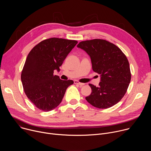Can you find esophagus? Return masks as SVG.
<instances>
[{
    "label": "esophagus",
    "mask_w": 151,
    "mask_h": 151,
    "mask_svg": "<svg viewBox=\"0 0 151 151\" xmlns=\"http://www.w3.org/2000/svg\"><path fill=\"white\" fill-rule=\"evenodd\" d=\"M74 83H75V84H78V85H79L80 86H83V85H85V83H81V82H78V81H74Z\"/></svg>",
    "instance_id": "esophagus-1"
}]
</instances>
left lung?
<instances>
[{
	"label": "left lung",
	"mask_w": 151,
	"mask_h": 151,
	"mask_svg": "<svg viewBox=\"0 0 151 151\" xmlns=\"http://www.w3.org/2000/svg\"><path fill=\"white\" fill-rule=\"evenodd\" d=\"M77 47L89 55L93 71L100 75L99 86L90 83L92 92L85 99L99 109L109 108L118 103L131 81L130 65L125 55L112 43L100 39L82 41Z\"/></svg>",
	"instance_id": "1"
}]
</instances>
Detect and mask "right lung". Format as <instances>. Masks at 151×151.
<instances>
[{
	"mask_svg": "<svg viewBox=\"0 0 151 151\" xmlns=\"http://www.w3.org/2000/svg\"><path fill=\"white\" fill-rule=\"evenodd\" d=\"M75 40L52 37L39 42L28 54L21 79L28 99L41 111L48 112L60 103L72 80L54 75L77 44Z\"/></svg>",
	"mask_w": 151,
	"mask_h": 151,
	"instance_id": "right-lung-1",
	"label": "right lung"
}]
</instances>
